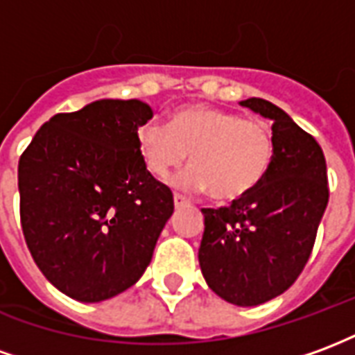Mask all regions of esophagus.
Instances as JSON below:
<instances>
[{
	"instance_id": "esophagus-1",
	"label": "esophagus",
	"mask_w": 355,
	"mask_h": 355,
	"mask_svg": "<svg viewBox=\"0 0 355 355\" xmlns=\"http://www.w3.org/2000/svg\"><path fill=\"white\" fill-rule=\"evenodd\" d=\"M173 201H175V207L177 209L186 207V205H188V201H186L182 196H178V193H175V196H173Z\"/></svg>"
}]
</instances>
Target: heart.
I'll return each mask as SVG.
<instances>
[{
    "label": "heart",
    "mask_w": 355,
    "mask_h": 355,
    "mask_svg": "<svg viewBox=\"0 0 355 355\" xmlns=\"http://www.w3.org/2000/svg\"><path fill=\"white\" fill-rule=\"evenodd\" d=\"M142 162L157 178L188 162L171 184L182 192H211L216 201H238L266 177L274 157V140L261 119H243L234 112L201 104L177 110L169 125L150 119L137 129Z\"/></svg>",
    "instance_id": "obj_1"
}]
</instances>
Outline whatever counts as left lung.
Listing matches in <instances>:
<instances>
[{
    "instance_id": "obj_1",
    "label": "left lung",
    "mask_w": 355,
    "mask_h": 355,
    "mask_svg": "<svg viewBox=\"0 0 355 355\" xmlns=\"http://www.w3.org/2000/svg\"><path fill=\"white\" fill-rule=\"evenodd\" d=\"M272 121L274 157L253 192L230 207L201 209V274L236 306H259L297 282L312 253L329 201L320 144L289 114L264 98L239 102Z\"/></svg>"
}]
</instances>
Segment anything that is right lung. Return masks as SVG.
<instances>
[{
    "instance_id": "add662e5",
    "label": "right lung",
    "mask_w": 355,
    "mask_h": 355,
    "mask_svg": "<svg viewBox=\"0 0 355 355\" xmlns=\"http://www.w3.org/2000/svg\"><path fill=\"white\" fill-rule=\"evenodd\" d=\"M146 102L102 98L42 125L19 162L20 223L43 275L66 297L102 302L139 282L173 193L142 162Z\"/></svg>"
}]
</instances>
